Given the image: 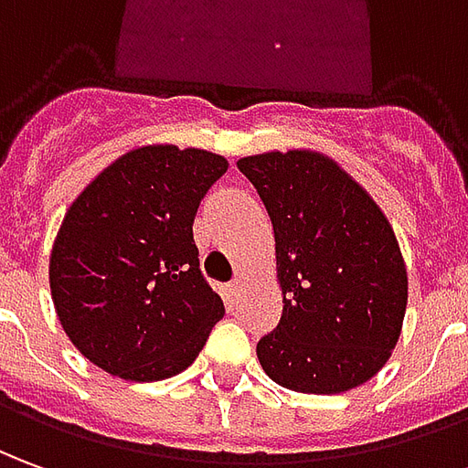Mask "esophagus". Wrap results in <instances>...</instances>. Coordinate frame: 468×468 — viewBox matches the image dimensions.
Wrapping results in <instances>:
<instances>
[{"instance_id": "obj_1", "label": "esophagus", "mask_w": 468, "mask_h": 468, "mask_svg": "<svg viewBox=\"0 0 468 468\" xmlns=\"http://www.w3.org/2000/svg\"><path fill=\"white\" fill-rule=\"evenodd\" d=\"M239 288H241V282L239 280H234V282H229V295H237V292H239Z\"/></svg>"}]
</instances>
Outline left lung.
Listing matches in <instances>:
<instances>
[{
    "label": "left lung",
    "mask_w": 468,
    "mask_h": 468,
    "mask_svg": "<svg viewBox=\"0 0 468 468\" xmlns=\"http://www.w3.org/2000/svg\"><path fill=\"white\" fill-rule=\"evenodd\" d=\"M275 231L282 315L260 338L267 377L305 395H338L388 364L408 308L392 224L336 160L314 150L237 163Z\"/></svg>",
    "instance_id": "obj_1"
}]
</instances>
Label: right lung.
Listing matches in <instances>:
<instances>
[{
    "label": "right lung",
    "mask_w": 468,
    "mask_h": 468,
    "mask_svg": "<svg viewBox=\"0 0 468 468\" xmlns=\"http://www.w3.org/2000/svg\"><path fill=\"white\" fill-rule=\"evenodd\" d=\"M227 167L196 147L142 144L70 203L50 252V295L89 362L130 382L196 362L224 303L198 270L193 218Z\"/></svg>",
    "instance_id": "add662e5"
}]
</instances>
